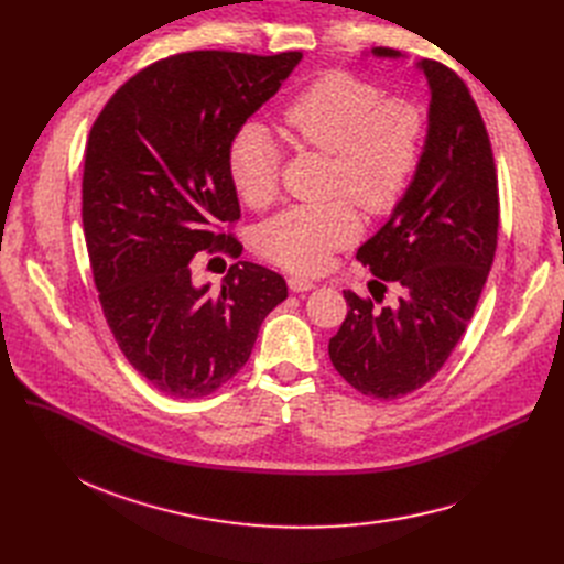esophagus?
<instances>
[{"label": "esophagus", "instance_id": "obj_1", "mask_svg": "<svg viewBox=\"0 0 564 564\" xmlns=\"http://www.w3.org/2000/svg\"><path fill=\"white\" fill-rule=\"evenodd\" d=\"M288 285H290L292 292H306V290L315 288V283L311 279H304V276H290Z\"/></svg>", "mask_w": 564, "mask_h": 564}]
</instances>
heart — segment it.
<instances>
[{
    "label": "heart",
    "instance_id": "obj_1",
    "mask_svg": "<svg viewBox=\"0 0 564 564\" xmlns=\"http://www.w3.org/2000/svg\"><path fill=\"white\" fill-rule=\"evenodd\" d=\"M281 118L294 143L334 155L332 192L349 196L368 215L391 213L423 160V105L383 98L379 84L345 70L306 84L288 100ZM226 162L230 185L247 205L264 207L279 196L281 151L262 126L240 128ZM359 232V215L347 198L294 205L260 226L258 249L285 270L315 274Z\"/></svg>",
    "mask_w": 564,
    "mask_h": 564
}]
</instances>
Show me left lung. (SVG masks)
Listing matches in <instances>:
<instances>
[{
    "label": "left lung",
    "mask_w": 564,
    "mask_h": 564,
    "mask_svg": "<svg viewBox=\"0 0 564 564\" xmlns=\"http://www.w3.org/2000/svg\"><path fill=\"white\" fill-rule=\"evenodd\" d=\"M372 54L402 56L391 47ZM416 66L432 91L423 160L391 219L357 251L375 276V302L389 285L400 300L375 308L370 297L343 290L349 311L329 340L340 377L377 400L425 387L448 361L498 242V177L480 109L455 70L432 58Z\"/></svg>",
    "instance_id": "8db88e82"
}]
</instances>
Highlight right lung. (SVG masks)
<instances>
[{"mask_svg":"<svg viewBox=\"0 0 564 564\" xmlns=\"http://www.w3.org/2000/svg\"><path fill=\"white\" fill-rule=\"evenodd\" d=\"M302 62L196 50L130 77L88 134L82 224L109 329L166 395L203 398L242 370L262 319L288 297L281 274L240 260L221 290L194 285L200 251L237 258L228 145Z\"/></svg>","mask_w":564,"mask_h":564,"instance_id":"1","label":"right lung"}]
</instances>
